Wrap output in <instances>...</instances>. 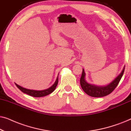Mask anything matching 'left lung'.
<instances>
[{"label":"left lung","instance_id":"left-lung-1","mask_svg":"<svg viewBox=\"0 0 131 131\" xmlns=\"http://www.w3.org/2000/svg\"><path fill=\"white\" fill-rule=\"evenodd\" d=\"M125 67V66L123 68L121 73L116 78H114L113 80H112L108 85L104 86H98L94 85V84L88 83L86 80V73L83 69L82 74L80 79V86H81L84 92L91 96L102 97V96H106L107 95L110 94L111 92H112L117 86L118 83H119L122 77L123 76V73H124Z\"/></svg>","mask_w":131,"mask_h":131}]
</instances>
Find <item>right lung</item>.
<instances>
[{"label": "right lung", "mask_w": 131, "mask_h": 131, "mask_svg": "<svg viewBox=\"0 0 131 131\" xmlns=\"http://www.w3.org/2000/svg\"><path fill=\"white\" fill-rule=\"evenodd\" d=\"M58 75L57 76V79L54 82V83L51 86V87H49V88L44 89V90H41V91H37V90H33V89H26L25 88H23L21 86H19L16 83L15 85L18 87V88L19 89V90L22 91L23 92H24V94H26L27 95H29L30 96H33V97H42V96H45L48 95L50 94H51L52 92H53V91L55 90L56 88L57 85H58Z\"/></svg>", "instance_id": "right-lung-1"}]
</instances>
